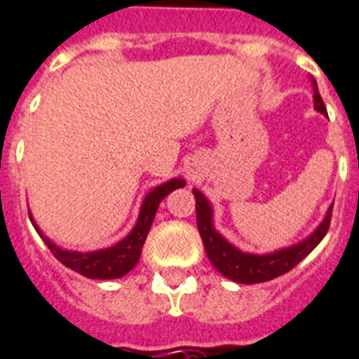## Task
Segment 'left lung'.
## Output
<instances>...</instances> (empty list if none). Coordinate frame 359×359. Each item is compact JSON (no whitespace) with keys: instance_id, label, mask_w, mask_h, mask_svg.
I'll return each mask as SVG.
<instances>
[{"instance_id":"obj_1","label":"left lung","mask_w":359,"mask_h":359,"mask_svg":"<svg viewBox=\"0 0 359 359\" xmlns=\"http://www.w3.org/2000/svg\"><path fill=\"white\" fill-rule=\"evenodd\" d=\"M310 82H312L313 90V109L321 114H327L323 99L319 95L318 82L313 78ZM193 195L197 201V206H195L197 208V226L198 233L205 243L206 256L210 258L212 266L218 269L222 276L231 279L235 283H264V281L276 279V277L290 271L298 262H302L313 248L318 247L321 239L325 237L329 224H331L333 206H329V210L325 212V218L319 222V226L306 239L298 241L290 247L273 250V252L255 255V252L241 250L219 233L214 227V208H212L210 201L198 189H193Z\"/></svg>"}]
</instances>
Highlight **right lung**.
I'll list each match as a JSON object with an SVG mask.
<instances>
[{
	"instance_id": "add662e5",
	"label": "right lung",
	"mask_w": 359,
	"mask_h": 359,
	"mask_svg": "<svg viewBox=\"0 0 359 359\" xmlns=\"http://www.w3.org/2000/svg\"><path fill=\"white\" fill-rule=\"evenodd\" d=\"M185 185L183 177H172L168 182L156 185L151 189L143 198L140 208V216L132 231L126 235L124 239L118 241L116 245L109 248H99V250H91V252H78V250H69V248L59 247L57 243L49 239L40 226L34 222L32 214H30V222H32L34 229L38 231L43 243H46L53 256L67 268L74 269L80 276L90 277V279H118L124 277L130 269L135 268V264L140 262L141 248L143 243L147 239L149 229L153 226L154 214L158 210L161 201L172 191L180 189Z\"/></svg>"
}]
</instances>
